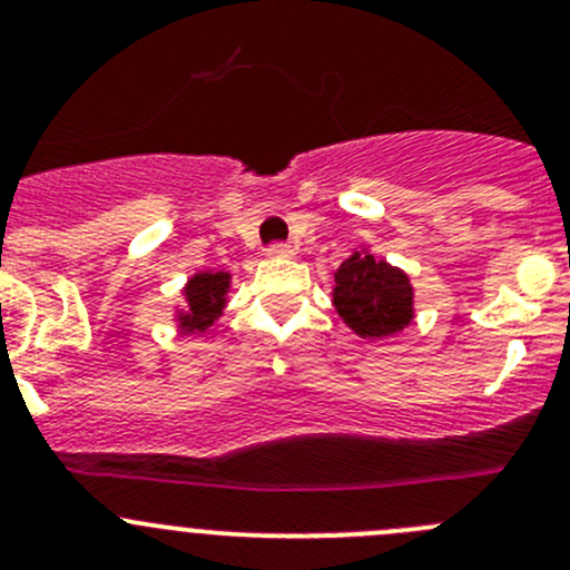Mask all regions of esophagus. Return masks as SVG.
<instances>
[{
  "label": "esophagus",
  "mask_w": 570,
  "mask_h": 570,
  "mask_svg": "<svg viewBox=\"0 0 570 570\" xmlns=\"http://www.w3.org/2000/svg\"><path fill=\"white\" fill-rule=\"evenodd\" d=\"M292 245H286V243H273V245H267V256H275V258H286V256H292Z\"/></svg>",
  "instance_id": "34e87169"
}]
</instances>
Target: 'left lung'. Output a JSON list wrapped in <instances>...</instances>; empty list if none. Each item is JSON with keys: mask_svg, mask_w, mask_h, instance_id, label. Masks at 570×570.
I'll use <instances>...</instances> for the list:
<instances>
[{"mask_svg": "<svg viewBox=\"0 0 570 570\" xmlns=\"http://www.w3.org/2000/svg\"><path fill=\"white\" fill-rule=\"evenodd\" d=\"M333 303L361 336H392L413 317V289L407 275L381 258L358 253L338 267Z\"/></svg>", "mask_w": 570, "mask_h": 570, "instance_id": "8db88e82", "label": "left lung"}]
</instances>
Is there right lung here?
Here are the masks:
<instances>
[{"label":"right lung","instance_id":"obj_1","mask_svg":"<svg viewBox=\"0 0 570 570\" xmlns=\"http://www.w3.org/2000/svg\"><path fill=\"white\" fill-rule=\"evenodd\" d=\"M228 275L226 273H198L187 284L189 308L178 314L184 331H206L215 322L223 308V295H226Z\"/></svg>","mask_w":570,"mask_h":570}]
</instances>
